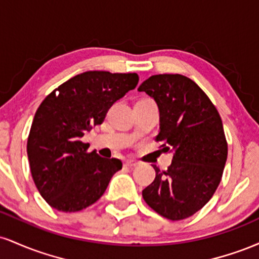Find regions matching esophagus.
I'll use <instances>...</instances> for the list:
<instances>
[{
  "mask_svg": "<svg viewBox=\"0 0 259 259\" xmlns=\"http://www.w3.org/2000/svg\"><path fill=\"white\" fill-rule=\"evenodd\" d=\"M139 163L136 162V160H134V159H126L125 160V163H124V165H125V167H136V165H138Z\"/></svg>",
  "mask_w": 259,
  "mask_h": 259,
  "instance_id": "1",
  "label": "esophagus"
}]
</instances>
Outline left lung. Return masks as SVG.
Returning <instances> with one entry per match:
<instances>
[{
    "mask_svg": "<svg viewBox=\"0 0 259 259\" xmlns=\"http://www.w3.org/2000/svg\"><path fill=\"white\" fill-rule=\"evenodd\" d=\"M138 90L156 101V140L164 152H173L167 170L153 165L156 178L142 197L164 218H189L212 198L222 180L228 157L222 118L200 86L180 74L152 75Z\"/></svg>",
    "mask_w": 259,
    "mask_h": 259,
    "instance_id": "left-lung-1",
    "label": "left lung"
}]
</instances>
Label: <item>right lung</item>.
Instances as JSON below:
<instances>
[{
	"mask_svg": "<svg viewBox=\"0 0 259 259\" xmlns=\"http://www.w3.org/2000/svg\"><path fill=\"white\" fill-rule=\"evenodd\" d=\"M138 82L136 73L92 70L73 76L41 102L26 151L35 185L52 208L78 212L105 194L121 160L89 153L81 138Z\"/></svg>",
	"mask_w": 259,
	"mask_h": 259,
	"instance_id": "1",
	"label": "right lung"
}]
</instances>
